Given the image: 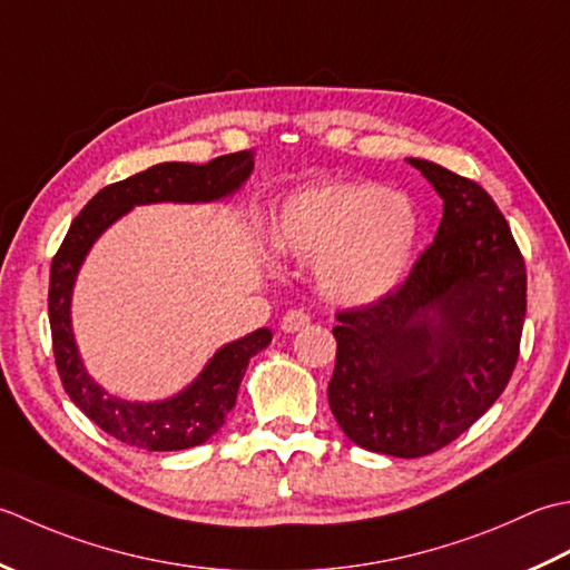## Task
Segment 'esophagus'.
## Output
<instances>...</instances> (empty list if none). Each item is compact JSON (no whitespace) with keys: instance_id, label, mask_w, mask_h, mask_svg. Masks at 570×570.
<instances>
[{"instance_id":"obj_1","label":"esophagus","mask_w":570,"mask_h":570,"mask_svg":"<svg viewBox=\"0 0 570 570\" xmlns=\"http://www.w3.org/2000/svg\"><path fill=\"white\" fill-rule=\"evenodd\" d=\"M307 324H309V315L305 309H289V312H285V317L281 322V330L285 334H295L302 327H307Z\"/></svg>"}]
</instances>
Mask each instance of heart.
<instances>
[{"instance_id":"obj_1","label":"heart","mask_w":570,"mask_h":570,"mask_svg":"<svg viewBox=\"0 0 570 570\" xmlns=\"http://www.w3.org/2000/svg\"><path fill=\"white\" fill-rule=\"evenodd\" d=\"M421 216L413 202L368 181L305 187L277 208L271 248L293 258H315L317 285L330 299L366 307L396 293L409 275Z\"/></svg>"}]
</instances>
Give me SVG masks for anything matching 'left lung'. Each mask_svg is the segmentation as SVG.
<instances>
[{
    "label": "left lung",
    "mask_w": 570,
    "mask_h": 570,
    "mask_svg": "<svg viewBox=\"0 0 570 570\" xmlns=\"http://www.w3.org/2000/svg\"><path fill=\"white\" fill-rule=\"evenodd\" d=\"M443 199L435 240L396 293L340 312L330 409L358 448L423 458L490 411L512 379L527 268L478 181L409 157Z\"/></svg>",
    "instance_id": "8db88e82"
}]
</instances>
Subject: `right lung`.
I'll return each instance as SVG.
<instances>
[{
	"instance_id": "add662e5",
	"label": "right lung",
	"mask_w": 570,
	"mask_h": 570,
	"mask_svg": "<svg viewBox=\"0 0 570 570\" xmlns=\"http://www.w3.org/2000/svg\"><path fill=\"white\" fill-rule=\"evenodd\" d=\"M250 171V153L216 157L208 165L161 161L92 196L83 212L76 216L56 253L49 281V322L58 376L78 409L125 445L169 452L206 443L234 411L248 362L271 344L273 332L261 327L224 344L208 358L199 376L169 399L127 401L102 389L80 358L71 324L78 273L83 268L92 243L135 206L212 204L228 199L248 181Z\"/></svg>"
}]
</instances>
